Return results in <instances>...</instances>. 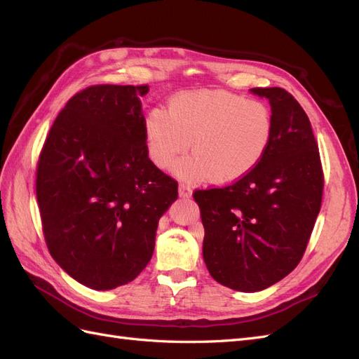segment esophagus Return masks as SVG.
Masks as SVG:
<instances>
[{"label": "esophagus", "instance_id": "esophagus-1", "mask_svg": "<svg viewBox=\"0 0 359 359\" xmlns=\"http://www.w3.org/2000/svg\"><path fill=\"white\" fill-rule=\"evenodd\" d=\"M180 198H190L191 196V187L187 184H180Z\"/></svg>", "mask_w": 359, "mask_h": 359}]
</instances>
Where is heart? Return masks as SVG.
I'll return each instance as SVG.
<instances>
[{
  "mask_svg": "<svg viewBox=\"0 0 359 359\" xmlns=\"http://www.w3.org/2000/svg\"><path fill=\"white\" fill-rule=\"evenodd\" d=\"M274 118L260 100L224 90L184 91L145 119L149 158L160 169L190 148L173 172L186 181L232 184L253 172L273 142Z\"/></svg>",
  "mask_w": 359,
  "mask_h": 359,
  "instance_id": "b5f03b06",
  "label": "heart"
}]
</instances>
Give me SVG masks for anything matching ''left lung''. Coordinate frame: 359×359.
I'll list each match as a JSON object with an SVG mask.
<instances>
[{
  "label": "left lung",
  "instance_id": "1",
  "mask_svg": "<svg viewBox=\"0 0 359 359\" xmlns=\"http://www.w3.org/2000/svg\"><path fill=\"white\" fill-rule=\"evenodd\" d=\"M250 91L266 97L273 111L265 157L240 181L193 191L206 268L220 285L241 292L264 290L297 268L323 194L319 147L301 104L278 86Z\"/></svg>",
  "mask_w": 359,
  "mask_h": 359
}]
</instances>
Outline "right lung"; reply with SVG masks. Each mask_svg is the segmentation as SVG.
<instances>
[{
    "label": "right lung",
    "instance_id": "right-lung-1",
    "mask_svg": "<svg viewBox=\"0 0 359 359\" xmlns=\"http://www.w3.org/2000/svg\"><path fill=\"white\" fill-rule=\"evenodd\" d=\"M148 85L76 93L40 151L36 194L50 256L81 285L135 280L154 252L160 217L178 182L148 157L140 97Z\"/></svg>",
    "mask_w": 359,
    "mask_h": 359
}]
</instances>
